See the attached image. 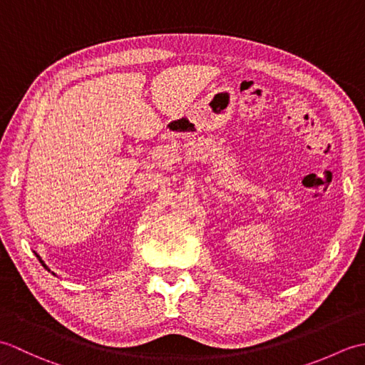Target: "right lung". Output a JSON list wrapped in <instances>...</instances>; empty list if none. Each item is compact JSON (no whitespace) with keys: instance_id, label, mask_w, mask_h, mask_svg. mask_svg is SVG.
<instances>
[{"instance_id":"1","label":"right lung","mask_w":365,"mask_h":365,"mask_svg":"<svg viewBox=\"0 0 365 365\" xmlns=\"http://www.w3.org/2000/svg\"><path fill=\"white\" fill-rule=\"evenodd\" d=\"M37 255V254H36ZM37 259H38V262H41L42 263V265H43V268H46V265H45V263H43V260L41 259V257H38V255H37Z\"/></svg>"}]
</instances>
